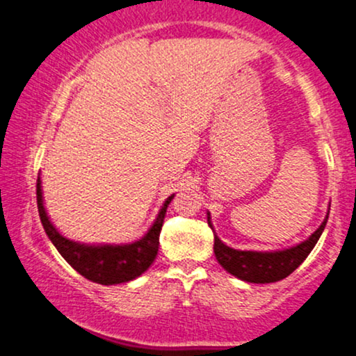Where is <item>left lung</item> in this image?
I'll use <instances>...</instances> for the list:
<instances>
[{
    "label": "left lung",
    "mask_w": 356,
    "mask_h": 356,
    "mask_svg": "<svg viewBox=\"0 0 356 356\" xmlns=\"http://www.w3.org/2000/svg\"><path fill=\"white\" fill-rule=\"evenodd\" d=\"M328 213L322 222V225L315 230L307 241L297 243L295 247L284 248L275 252H255V250H235V248L225 245L224 242L213 232V254L217 262L232 273L234 277L241 278L250 284H272L282 278L289 277L295 268L307 259L312 248L318 242L325 225H327ZM207 222L213 230L211 222V213L207 212Z\"/></svg>",
    "instance_id": "obj_1"
}]
</instances>
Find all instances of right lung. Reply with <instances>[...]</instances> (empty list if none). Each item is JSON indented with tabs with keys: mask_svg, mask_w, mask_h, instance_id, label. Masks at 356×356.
Listing matches in <instances>:
<instances>
[{
	"mask_svg": "<svg viewBox=\"0 0 356 356\" xmlns=\"http://www.w3.org/2000/svg\"><path fill=\"white\" fill-rule=\"evenodd\" d=\"M36 197L38 212H40L44 232L48 234L49 241L58 248L63 259L88 280L101 285H115L134 280L151 267L157 255V250H159V234L162 224H164L167 205L170 204L174 195H170L165 200L152 227L143 238L132 243H122V245H108V243H104V245H88V243L70 241V238L59 234L58 229L51 224L44 205H42L40 179H38L36 184Z\"/></svg>",
	"mask_w": 356,
	"mask_h": 356,
	"instance_id": "add662e5",
	"label": "right lung"
}]
</instances>
